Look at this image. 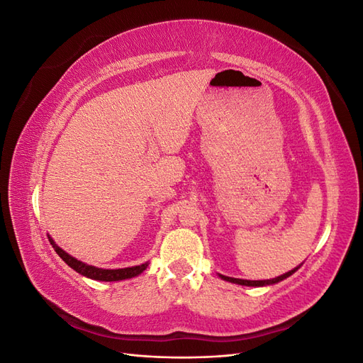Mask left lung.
I'll use <instances>...</instances> for the list:
<instances>
[{
	"mask_svg": "<svg viewBox=\"0 0 363 363\" xmlns=\"http://www.w3.org/2000/svg\"><path fill=\"white\" fill-rule=\"evenodd\" d=\"M298 269L295 268L286 274H283V276L280 277H276V279H269V280H242V279H233V277H225V276H221V279L227 280V281H232V283H238V284H244V286H267V284H274V283H279L281 280H284L286 277L292 276V274Z\"/></svg>",
	"mask_w": 363,
	"mask_h": 363,
	"instance_id": "1",
	"label": "left lung"
}]
</instances>
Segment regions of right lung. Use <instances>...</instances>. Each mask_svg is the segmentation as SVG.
<instances>
[{"label":"right lung","instance_id":"right-lung-1","mask_svg":"<svg viewBox=\"0 0 363 363\" xmlns=\"http://www.w3.org/2000/svg\"><path fill=\"white\" fill-rule=\"evenodd\" d=\"M50 242L54 248V251L57 252V255L62 257V260L65 263H68V265L77 271L79 274L84 277H89L94 280H101V281H118V280H125V279H131V277H136L139 274L144 271L148 263H142V265L138 267H131V268H121V269H101V268H95L92 265H87V263H83L80 260H77L75 257L69 256L67 251H63L60 247H57V244H54V240L51 238Z\"/></svg>","mask_w":363,"mask_h":363}]
</instances>
